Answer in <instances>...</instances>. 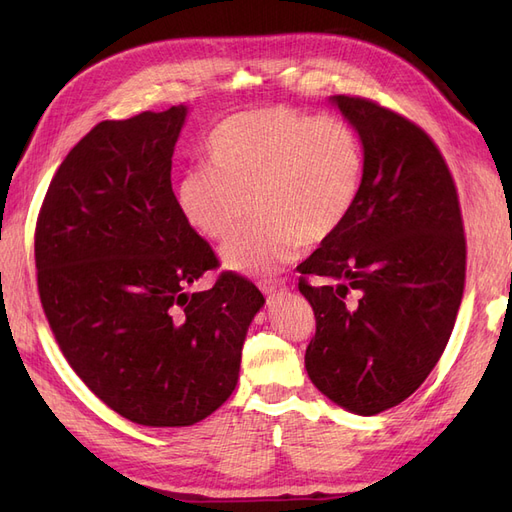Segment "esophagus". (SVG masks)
Returning <instances> with one entry per match:
<instances>
[{"label": "esophagus", "instance_id": "34e87169", "mask_svg": "<svg viewBox=\"0 0 512 512\" xmlns=\"http://www.w3.org/2000/svg\"><path fill=\"white\" fill-rule=\"evenodd\" d=\"M258 288L265 294L280 292L284 288V280H280V277H265V280L258 282Z\"/></svg>", "mask_w": 512, "mask_h": 512}]
</instances>
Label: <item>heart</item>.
Segmentation results:
<instances>
[{
    "mask_svg": "<svg viewBox=\"0 0 512 512\" xmlns=\"http://www.w3.org/2000/svg\"><path fill=\"white\" fill-rule=\"evenodd\" d=\"M209 166L179 183V207L211 241H226L250 205L256 220L222 247L230 271L267 277L303 245L331 239L356 207L365 151L342 117L262 106L226 117L209 136Z\"/></svg>",
    "mask_w": 512,
    "mask_h": 512,
    "instance_id": "b5f03b06",
    "label": "heart"
}]
</instances>
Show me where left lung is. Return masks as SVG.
<instances>
[{
	"mask_svg": "<svg viewBox=\"0 0 512 512\" xmlns=\"http://www.w3.org/2000/svg\"><path fill=\"white\" fill-rule=\"evenodd\" d=\"M333 104L361 136L365 175L348 222L299 265L316 316L305 369L337 406L371 416L440 361L466 284V235L451 170L421 126L367 98ZM312 274L328 284L312 287Z\"/></svg>",
	"mask_w": 512,
	"mask_h": 512,
	"instance_id": "obj_1",
	"label": "left lung"
}]
</instances>
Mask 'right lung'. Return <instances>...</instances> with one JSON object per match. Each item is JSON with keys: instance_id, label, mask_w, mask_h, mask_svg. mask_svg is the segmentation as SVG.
Returning a JSON list of instances; mask_svg holds the SVG:
<instances>
[{"instance_id": "add662e5", "label": "right lung", "mask_w": 512, "mask_h": 512, "mask_svg": "<svg viewBox=\"0 0 512 512\" xmlns=\"http://www.w3.org/2000/svg\"><path fill=\"white\" fill-rule=\"evenodd\" d=\"M188 108L100 121L46 190L34 254L44 316L96 397L147 427H188L235 391L247 327L265 303L222 271L170 183Z\"/></svg>"}]
</instances>
